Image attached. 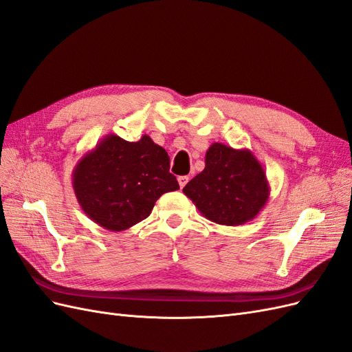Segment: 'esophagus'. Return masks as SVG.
<instances>
[{
	"instance_id": "obj_1",
	"label": "esophagus",
	"mask_w": 352,
	"mask_h": 352,
	"mask_svg": "<svg viewBox=\"0 0 352 352\" xmlns=\"http://www.w3.org/2000/svg\"><path fill=\"white\" fill-rule=\"evenodd\" d=\"M188 180H189V177H188V176H179V177H177L179 186H180V188H184V186L188 184Z\"/></svg>"
}]
</instances>
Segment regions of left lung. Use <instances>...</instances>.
<instances>
[{
  "label": "left lung",
  "mask_w": 352,
  "mask_h": 352,
  "mask_svg": "<svg viewBox=\"0 0 352 352\" xmlns=\"http://www.w3.org/2000/svg\"><path fill=\"white\" fill-rule=\"evenodd\" d=\"M206 219L217 225L239 226L264 208L269 180L255 155L214 142L206 153V167L184 188Z\"/></svg>",
  "instance_id": "obj_1"
}]
</instances>
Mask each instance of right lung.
<instances>
[{"instance_id":"1","label":"right lung","mask_w":352,"mask_h":352,"mask_svg":"<svg viewBox=\"0 0 352 352\" xmlns=\"http://www.w3.org/2000/svg\"><path fill=\"white\" fill-rule=\"evenodd\" d=\"M168 168L166 150L148 135L136 142L107 135L74 166L72 184L85 214L120 232L150 216L163 194L179 189Z\"/></svg>"}]
</instances>
